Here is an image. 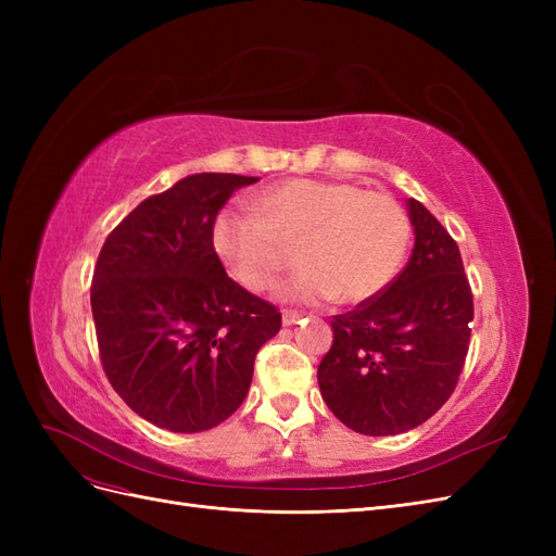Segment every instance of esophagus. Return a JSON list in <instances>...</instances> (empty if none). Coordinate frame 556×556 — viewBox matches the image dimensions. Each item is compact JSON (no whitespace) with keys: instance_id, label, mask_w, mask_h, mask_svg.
I'll use <instances>...</instances> for the list:
<instances>
[{"instance_id":"esophagus-1","label":"esophagus","mask_w":556,"mask_h":556,"mask_svg":"<svg viewBox=\"0 0 556 556\" xmlns=\"http://www.w3.org/2000/svg\"><path fill=\"white\" fill-rule=\"evenodd\" d=\"M299 319H301V313H296V311H282V325L285 327L299 323Z\"/></svg>"}]
</instances>
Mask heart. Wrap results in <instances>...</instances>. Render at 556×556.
<instances>
[{
    "instance_id": "b5f03b06",
    "label": "heart",
    "mask_w": 556,
    "mask_h": 556,
    "mask_svg": "<svg viewBox=\"0 0 556 556\" xmlns=\"http://www.w3.org/2000/svg\"><path fill=\"white\" fill-rule=\"evenodd\" d=\"M211 241L245 290L271 288L290 262L288 245H299L304 268L282 285V296L364 304L396 278L410 243V217L392 194L348 180L294 178L264 190L257 213H217Z\"/></svg>"
}]
</instances>
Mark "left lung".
Returning a JSON list of instances; mask_svg holds the SVG:
<instances>
[{
    "instance_id": "left-lung-1",
    "label": "left lung",
    "mask_w": 556,
    "mask_h": 556,
    "mask_svg": "<svg viewBox=\"0 0 556 556\" xmlns=\"http://www.w3.org/2000/svg\"><path fill=\"white\" fill-rule=\"evenodd\" d=\"M415 245L387 290L333 315V343L317 366L329 410L364 435L415 429L452 396L462 376L473 294L457 241L408 199Z\"/></svg>"
}]
</instances>
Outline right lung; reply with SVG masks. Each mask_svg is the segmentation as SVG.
Instances as JSON below:
<instances>
[{
    "label": "right lung",
    "mask_w": 556,
    "mask_h": 556,
    "mask_svg": "<svg viewBox=\"0 0 556 556\" xmlns=\"http://www.w3.org/2000/svg\"><path fill=\"white\" fill-rule=\"evenodd\" d=\"M260 178L194 174L143 199L99 252L90 288L99 359L127 406L160 429H213L243 403L274 304L233 282L213 250L227 199Z\"/></svg>",
    "instance_id": "add662e5"
}]
</instances>
